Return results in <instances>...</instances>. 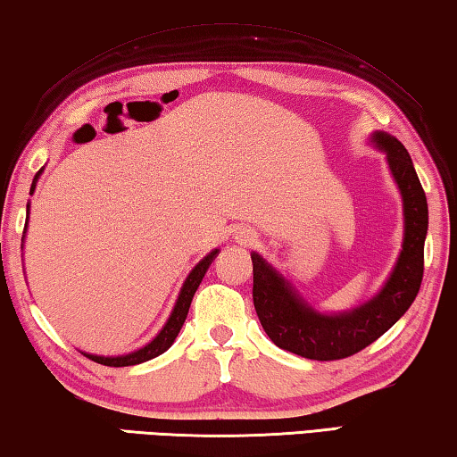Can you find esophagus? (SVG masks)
I'll list each match as a JSON object with an SVG mask.
<instances>
[{"instance_id":"obj_1","label":"esophagus","mask_w":457,"mask_h":457,"mask_svg":"<svg viewBox=\"0 0 457 457\" xmlns=\"http://www.w3.org/2000/svg\"><path fill=\"white\" fill-rule=\"evenodd\" d=\"M235 238H237V243H241V245H255L259 237H257V233H253L251 228H238L235 233Z\"/></svg>"}]
</instances>
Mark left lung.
<instances>
[{"label": "left lung", "mask_w": 457, "mask_h": 457, "mask_svg": "<svg viewBox=\"0 0 457 457\" xmlns=\"http://www.w3.org/2000/svg\"><path fill=\"white\" fill-rule=\"evenodd\" d=\"M371 145L386 163L403 198V249L380 292L360 306L320 312L271 263L253 251V304L270 339L278 347L317 361L343 360L368 347L409 311L423 279V251L429 210L412 159L404 145L376 130Z\"/></svg>", "instance_id": "left-lung-1"}]
</instances>
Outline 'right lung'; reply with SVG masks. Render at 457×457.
<instances>
[{
	"label": "right lung",
	"mask_w": 457,
	"mask_h": 457,
	"mask_svg": "<svg viewBox=\"0 0 457 457\" xmlns=\"http://www.w3.org/2000/svg\"><path fill=\"white\" fill-rule=\"evenodd\" d=\"M45 171V167L34 175V181H32V187H30V195L34 194V189H37V181L40 178V173ZM26 212L30 214V204H26ZM26 228H28V222H26ZM24 228V230H26ZM22 243H24V237H22ZM220 249H214L210 251L208 255L202 259V262L195 265V268L187 273L184 286H181L179 290V296L175 300V306L170 314V319L163 325V328L153 337V339L146 343V345L138 347L135 351H130V353H124V355H96V353H86V351H81L83 355L89 357L91 361H97L102 363V366H112V368H124V366H137V363H143V361H149L153 357H157L161 353H165L167 349L173 345L175 337L181 331V327H184L186 317H187V311H189V304H192V298L195 290H198V286L202 282V278L206 276V271L210 268V263L214 262V257L219 255Z\"/></svg>",
	"instance_id": "right-lung-1"
}]
</instances>
